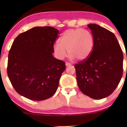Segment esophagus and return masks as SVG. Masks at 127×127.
Instances as JSON below:
<instances>
[{
	"label": "esophagus",
	"mask_w": 127,
	"mask_h": 127,
	"mask_svg": "<svg viewBox=\"0 0 127 127\" xmlns=\"http://www.w3.org/2000/svg\"><path fill=\"white\" fill-rule=\"evenodd\" d=\"M65 65H66V66H70V65H71V64L67 62L65 63Z\"/></svg>",
	"instance_id": "34e87169"
}]
</instances>
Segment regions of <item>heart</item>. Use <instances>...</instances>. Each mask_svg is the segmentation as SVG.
Here are the masks:
<instances>
[{
    "mask_svg": "<svg viewBox=\"0 0 127 127\" xmlns=\"http://www.w3.org/2000/svg\"><path fill=\"white\" fill-rule=\"evenodd\" d=\"M95 40L93 34L83 29H69L64 32L60 43L53 45V51L57 59H64L68 54L72 60L84 61L91 55Z\"/></svg>",
    "mask_w": 127,
    "mask_h": 127,
    "instance_id": "b5f03b06",
    "label": "heart"
}]
</instances>
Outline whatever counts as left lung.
<instances>
[{
	"label": "left lung",
	"instance_id": "8db88e82",
	"mask_svg": "<svg viewBox=\"0 0 127 127\" xmlns=\"http://www.w3.org/2000/svg\"><path fill=\"white\" fill-rule=\"evenodd\" d=\"M94 48L90 57L76 64L77 83L82 93L94 99L108 97L123 74V52L116 36L105 28L90 24Z\"/></svg>",
	"mask_w": 127,
	"mask_h": 127
}]
</instances>
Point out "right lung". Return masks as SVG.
I'll return each instance as SVG.
<instances>
[{
	"label": "right lung",
	"instance_id": "obj_1",
	"mask_svg": "<svg viewBox=\"0 0 127 127\" xmlns=\"http://www.w3.org/2000/svg\"><path fill=\"white\" fill-rule=\"evenodd\" d=\"M59 31L36 27L15 39L8 54L7 73L19 94L34 101L50 98L56 92L65 63L52 55Z\"/></svg>",
	"mask_w": 127,
	"mask_h": 127
}]
</instances>
